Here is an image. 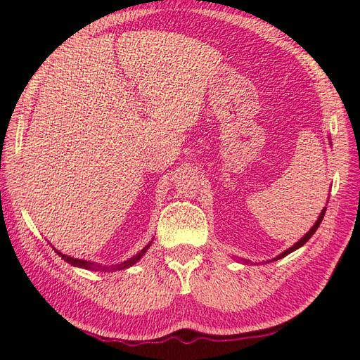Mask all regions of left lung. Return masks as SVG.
<instances>
[{
  "mask_svg": "<svg viewBox=\"0 0 360 360\" xmlns=\"http://www.w3.org/2000/svg\"><path fill=\"white\" fill-rule=\"evenodd\" d=\"M328 202V201H326ZM325 212H326V207H323V210L322 212H320V215H319V218H317V221H316V223H314V226H312L311 229H309V231L307 232V233H304L303 235V238H300V240H298L295 244H294V246H290L289 249H286L285 252H281V254L280 255H277V257H275V258H272V259H267V262H263V263H271V262H277V259H280V258H283V257H286L288 254H290V252H294V250H297L298 248H302L303 246V244L304 243H307L309 238H311V236L312 235H314L316 233V231H317V229H319V226H320V223H322V219H323V217H325ZM243 262L244 263H249V259H243ZM254 264H258V263H254Z\"/></svg>",
  "mask_w": 360,
  "mask_h": 360,
  "instance_id": "obj_1",
  "label": "left lung"
}]
</instances>
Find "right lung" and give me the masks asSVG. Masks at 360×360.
<instances>
[{
	"mask_svg": "<svg viewBox=\"0 0 360 360\" xmlns=\"http://www.w3.org/2000/svg\"><path fill=\"white\" fill-rule=\"evenodd\" d=\"M153 240L145 246L142 250L137 252L136 255H133L131 258H127L125 262H120V263H116V264H98V263H94V262H89V259H82V258H74V257H68L65 254H62V252L57 250L56 248H52L53 250L57 252V254L62 257L66 263H70L71 266H75V267H82V269H88V271H101V272H116V271H122V269H128V267H131L133 264H136L139 259L145 255V252L148 250V248L151 246Z\"/></svg>",
	"mask_w": 360,
	"mask_h": 360,
	"instance_id": "obj_1",
	"label": "right lung"
}]
</instances>
